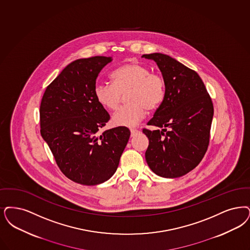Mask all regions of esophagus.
<instances>
[{
  "mask_svg": "<svg viewBox=\"0 0 250 250\" xmlns=\"http://www.w3.org/2000/svg\"><path fill=\"white\" fill-rule=\"evenodd\" d=\"M130 132H131V137H135V136H137L139 133H140V130L138 129H130Z\"/></svg>",
  "mask_w": 250,
  "mask_h": 250,
  "instance_id": "1",
  "label": "esophagus"
}]
</instances>
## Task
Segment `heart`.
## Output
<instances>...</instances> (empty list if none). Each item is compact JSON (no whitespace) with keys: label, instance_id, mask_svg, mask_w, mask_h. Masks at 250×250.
I'll list each match as a JSON object with an SVG mask.
<instances>
[{"label":"heart","instance_id":"heart-1","mask_svg":"<svg viewBox=\"0 0 250 250\" xmlns=\"http://www.w3.org/2000/svg\"><path fill=\"white\" fill-rule=\"evenodd\" d=\"M110 78L112 83H96L94 96L100 106L114 110L120 104L122 94L127 92L125 101L128 104L117 110L111 119L117 126L137 125L145 117L146 109L155 110L165 99V80L158 74L150 73L143 64H125L113 70Z\"/></svg>","mask_w":250,"mask_h":250}]
</instances>
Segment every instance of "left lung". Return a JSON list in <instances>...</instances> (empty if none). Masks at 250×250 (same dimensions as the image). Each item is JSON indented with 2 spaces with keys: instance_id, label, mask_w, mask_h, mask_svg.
Returning <instances> with one entry per match:
<instances>
[{
  "instance_id": "left-lung-1",
  "label": "left lung",
  "mask_w": 250,
  "mask_h": 250,
  "mask_svg": "<svg viewBox=\"0 0 250 250\" xmlns=\"http://www.w3.org/2000/svg\"><path fill=\"white\" fill-rule=\"evenodd\" d=\"M142 58L157 64L166 83L165 99L148 123L163 129H143L149 139L145 158L156 175L180 178L194 169L208 150L212 100L197 72L178 60L161 53Z\"/></svg>"
}]
</instances>
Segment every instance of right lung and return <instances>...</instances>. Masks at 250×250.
Instances as JSON below:
<instances>
[{
    "label": "right lung",
    "instance_id": "obj_1",
    "mask_svg": "<svg viewBox=\"0 0 250 250\" xmlns=\"http://www.w3.org/2000/svg\"><path fill=\"white\" fill-rule=\"evenodd\" d=\"M111 57L74 60L46 87L40 106L41 135L60 169L83 185L110 179L130 137L125 126L100 131L110 115L94 96L100 70Z\"/></svg>",
    "mask_w": 250,
    "mask_h": 250
}]
</instances>
